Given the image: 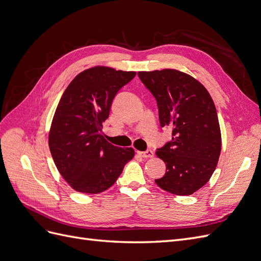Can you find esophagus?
<instances>
[{
  "label": "esophagus",
  "mask_w": 261,
  "mask_h": 261,
  "mask_svg": "<svg viewBox=\"0 0 261 261\" xmlns=\"http://www.w3.org/2000/svg\"><path fill=\"white\" fill-rule=\"evenodd\" d=\"M139 155H141L143 158H146V159H148V158H152L153 156V151L152 150H146V151L144 152H138Z\"/></svg>",
  "instance_id": "obj_1"
}]
</instances>
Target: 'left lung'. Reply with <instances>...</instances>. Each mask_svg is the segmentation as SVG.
Segmentation results:
<instances>
[{
  "instance_id": "8db88e82",
  "label": "left lung",
  "mask_w": 261,
  "mask_h": 261,
  "mask_svg": "<svg viewBox=\"0 0 261 261\" xmlns=\"http://www.w3.org/2000/svg\"><path fill=\"white\" fill-rule=\"evenodd\" d=\"M138 76L155 98L161 127H173L172 140L155 151L167 165L155 183L171 194L192 195L210 179L221 152L213 100L198 81L176 69L139 72Z\"/></svg>"
}]
</instances>
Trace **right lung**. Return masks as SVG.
<instances>
[{"label":"right lung","instance_id":"obj_1","mask_svg":"<svg viewBox=\"0 0 261 261\" xmlns=\"http://www.w3.org/2000/svg\"><path fill=\"white\" fill-rule=\"evenodd\" d=\"M135 72L98 66L70 82L59 102L49 134V147L61 175L75 191L98 194L111 187L133 148H120L102 135L112 102Z\"/></svg>","mask_w":261,"mask_h":261}]
</instances>
